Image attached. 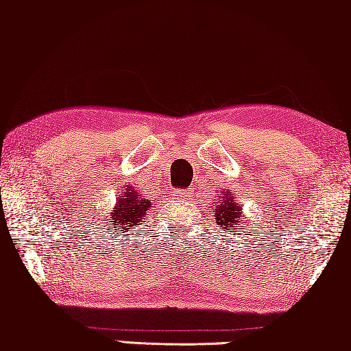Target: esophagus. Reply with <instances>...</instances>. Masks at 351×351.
<instances>
[{"label":"esophagus","instance_id":"obj_1","mask_svg":"<svg viewBox=\"0 0 351 351\" xmlns=\"http://www.w3.org/2000/svg\"><path fill=\"white\" fill-rule=\"evenodd\" d=\"M180 199L191 200L192 199V191H182V192H180Z\"/></svg>","mask_w":351,"mask_h":351}]
</instances>
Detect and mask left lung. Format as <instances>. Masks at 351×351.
Instances as JSON below:
<instances>
[{
	"mask_svg": "<svg viewBox=\"0 0 351 351\" xmlns=\"http://www.w3.org/2000/svg\"><path fill=\"white\" fill-rule=\"evenodd\" d=\"M219 206H215V222L223 230L230 228L245 227L247 223L242 220V206L235 202V192L232 194L230 191L219 192ZM247 228V227H245Z\"/></svg>",
	"mask_w": 351,
	"mask_h": 351,
	"instance_id": "obj_1",
	"label": "left lung"
}]
</instances>
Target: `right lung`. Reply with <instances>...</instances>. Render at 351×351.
<instances>
[{"mask_svg":"<svg viewBox=\"0 0 351 351\" xmlns=\"http://www.w3.org/2000/svg\"><path fill=\"white\" fill-rule=\"evenodd\" d=\"M151 207V200L143 199L134 191V187H124L123 194L117 197L116 206L112 207L111 215L108 219V226L114 227V230L121 227L128 232L131 227L141 226V222H145Z\"/></svg>","mask_w":351,"mask_h":351,"instance_id":"add662e5","label":"right lung"}]
</instances>
